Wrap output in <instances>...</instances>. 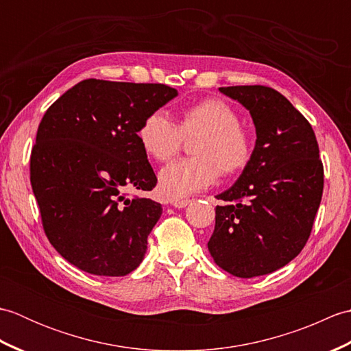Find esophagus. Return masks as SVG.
Listing matches in <instances>:
<instances>
[{"instance_id": "esophagus-1", "label": "esophagus", "mask_w": 351, "mask_h": 351, "mask_svg": "<svg viewBox=\"0 0 351 351\" xmlns=\"http://www.w3.org/2000/svg\"><path fill=\"white\" fill-rule=\"evenodd\" d=\"M171 206L175 208H185L190 204V199H178V200H171Z\"/></svg>"}]
</instances>
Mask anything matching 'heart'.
<instances>
[{
	"label": "heart",
	"mask_w": 351,
	"mask_h": 351,
	"mask_svg": "<svg viewBox=\"0 0 351 351\" xmlns=\"http://www.w3.org/2000/svg\"><path fill=\"white\" fill-rule=\"evenodd\" d=\"M200 134L191 158H181L160 170L158 187L169 199H182L215 182L220 170L234 175L252 158V137L237 111L220 99H206L182 111L178 126L164 111L149 114L138 128L145 152L156 161H167L182 145V136Z\"/></svg>",
	"instance_id": "1"
}]
</instances>
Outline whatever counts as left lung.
<instances>
[{
    "label": "left lung",
    "mask_w": 351,
    "mask_h": 351,
    "mask_svg": "<svg viewBox=\"0 0 351 351\" xmlns=\"http://www.w3.org/2000/svg\"><path fill=\"white\" fill-rule=\"evenodd\" d=\"M249 110L256 131L247 166L217 199L208 241L215 264L237 278L279 270L306 244L323 196L314 130L285 96L265 86L219 87Z\"/></svg>",
    "instance_id": "1"
}]
</instances>
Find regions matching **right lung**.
<instances>
[{
    "mask_svg": "<svg viewBox=\"0 0 351 351\" xmlns=\"http://www.w3.org/2000/svg\"><path fill=\"white\" fill-rule=\"evenodd\" d=\"M176 96V88L164 84L90 78L45 113L29 180L49 243L80 270L125 276L143 261L162 208L123 191L156 185L138 128Z\"/></svg>",
    "mask_w": 351,
    "mask_h": 351,
    "instance_id": "1",
    "label": "right lung"
}]
</instances>
